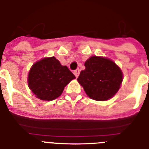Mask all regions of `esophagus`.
<instances>
[{
	"label": "esophagus",
	"instance_id": "esophagus-1",
	"mask_svg": "<svg viewBox=\"0 0 149 149\" xmlns=\"http://www.w3.org/2000/svg\"><path fill=\"white\" fill-rule=\"evenodd\" d=\"M73 73L75 75V77H77L79 76V74H80V70H79V69H76V70L74 71Z\"/></svg>",
	"mask_w": 149,
	"mask_h": 149
}]
</instances>
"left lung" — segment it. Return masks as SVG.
<instances>
[{
  "label": "left lung",
  "instance_id": "left-lung-1",
  "mask_svg": "<svg viewBox=\"0 0 149 149\" xmlns=\"http://www.w3.org/2000/svg\"><path fill=\"white\" fill-rule=\"evenodd\" d=\"M77 81L91 99L105 101L111 99L120 88L123 74L109 58L91 56L84 63Z\"/></svg>",
  "mask_w": 149,
  "mask_h": 149
}]
</instances>
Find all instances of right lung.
Masks as SVG:
<instances>
[{
	"label": "right lung",
	"instance_id": "right-lung-1",
	"mask_svg": "<svg viewBox=\"0 0 149 149\" xmlns=\"http://www.w3.org/2000/svg\"><path fill=\"white\" fill-rule=\"evenodd\" d=\"M75 78L66 65L54 57L44 58L32 65L28 74V86L37 98L50 101L62 95L64 88Z\"/></svg>",
	"mask_w": 149,
	"mask_h": 149
}]
</instances>
